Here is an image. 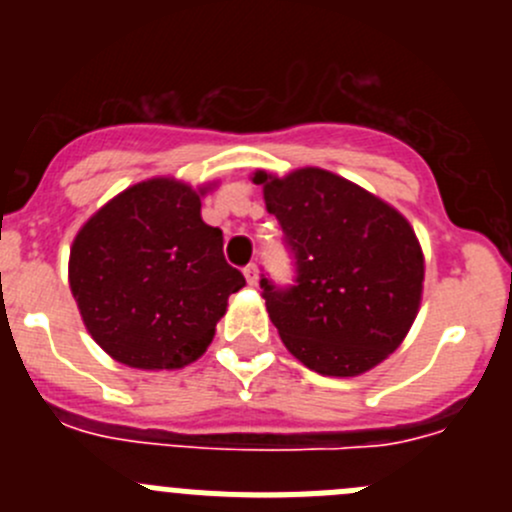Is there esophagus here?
<instances>
[{
  "label": "esophagus",
  "instance_id": "esophagus-1",
  "mask_svg": "<svg viewBox=\"0 0 512 512\" xmlns=\"http://www.w3.org/2000/svg\"><path fill=\"white\" fill-rule=\"evenodd\" d=\"M245 280H247V285H257V280H260V270H257V265L255 262H250V265H245Z\"/></svg>",
  "mask_w": 512,
  "mask_h": 512
}]
</instances>
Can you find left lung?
Masks as SVG:
<instances>
[{
  "mask_svg": "<svg viewBox=\"0 0 512 512\" xmlns=\"http://www.w3.org/2000/svg\"><path fill=\"white\" fill-rule=\"evenodd\" d=\"M285 235L294 280L260 287L285 347L324 376H356L394 352L421 302L423 255L391 205L322 168L255 173Z\"/></svg>",
  "mask_w": 512,
  "mask_h": 512,
  "instance_id": "obj_1",
  "label": "left lung"
}]
</instances>
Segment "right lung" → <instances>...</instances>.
<instances>
[{
	"instance_id": "obj_1",
	"label": "right lung",
	"mask_w": 512,
	"mask_h": 512,
	"mask_svg": "<svg viewBox=\"0 0 512 512\" xmlns=\"http://www.w3.org/2000/svg\"><path fill=\"white\" fill-rule=\"evenodd\" d=\"M69 285L98 347L133 369H180L213 342L245 285L203 223L193 188L153 178L123 190L76 235Z\"/></svg>"
}]
</instances>
